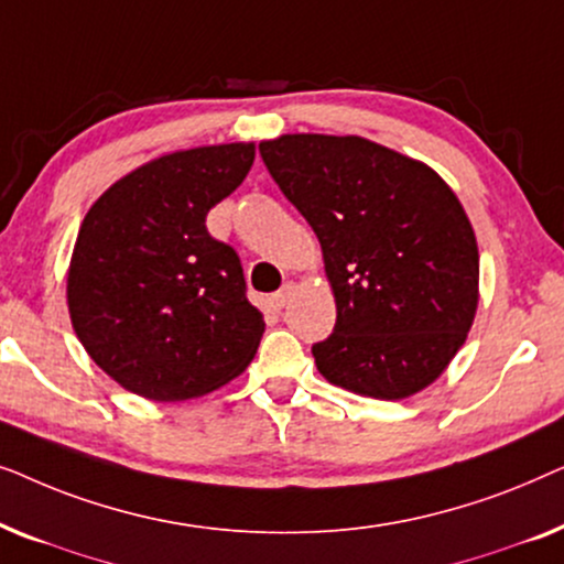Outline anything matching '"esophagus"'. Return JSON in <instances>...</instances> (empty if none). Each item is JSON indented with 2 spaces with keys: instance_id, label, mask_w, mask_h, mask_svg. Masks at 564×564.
<instances>
[{
  "instance_id": "34e87169",
  "label": "esophagus",
  "mask_w": 564,
  "mask_h": 564,
  "mask_svg": "<svg viewBox=\"0 0 564 564\" xmlns=\"http://www.w3.org/2000/svg\"><path fill=\"white\" fill-rule=\"evenodd\" d=\"M290 295H292V284H284L280 292H274V295H272V307H274V311H282V307L290 303Z\"/></svg>"
}]
</instances>
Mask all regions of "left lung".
<instances>
[{"label": "left lung", "instance_id": "left-lung-1", "mask_svg": "<svg viewBox=\"0 0 564 564\" xmlns=\"http://www.w3.org/2000/svg\"><path fill=\"white\" fill-rule=\"evenodd\" d=\"M259 151L318 236L334 290V334L313 346L318 372L377 400L429 388L480 300L475 230L449 184L359 135L290 133Z\"/></svg>", "mask_w": 564, "mask_h": 564}]
</instances>
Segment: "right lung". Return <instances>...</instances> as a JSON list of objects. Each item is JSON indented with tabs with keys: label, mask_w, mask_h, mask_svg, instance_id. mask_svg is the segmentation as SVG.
I'll return each instance as SVG.
<instances>
[{
	"label": "right lung",
	"mask_w": 564,
	"mask_h": 564,
	"mask_svg": "<svg viewBox=\"0 0 564 564\" xmlns=\"http://www.w3.org/2000/svg\"><path fill=\"white\" fill-rule=\"evenodd\" d=\"M253 143L174 151L89 207L66 276L72 326L95 365L145 400L176 403L249 367L264 315L238 253L205 218L246 180Z\"/></svg>",
	"instance_id": "1"
}]
</instances>
